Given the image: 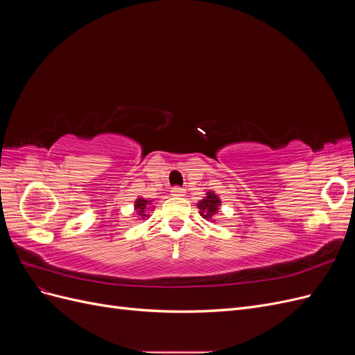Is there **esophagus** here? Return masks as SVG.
Wrapping results in <instances>:
<instances>
[{"mask_svg":"<svg viewBox=\"0 0 355 355\" xmlns=\"http://www.w3.org/2000/svg\"><path fill=\"white\" fill-rule=\"evenodd\" d=\"M171 196H176V197L185 196V189L180 188V187H173V188H171Z\"/></svg>","mask_w":355,"mask_h":355,"instance_id":"1","label":"esophagus"}]
</instances>
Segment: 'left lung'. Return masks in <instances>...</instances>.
Returning <instances> with one entry per match:
<instances>
[{
	"instance_id": "left-lung-1",
	"label": "left lung",
	"mask_w": 355,
	"mask_h": 355,
	"mask_svg": "<svg viewBox=\"0 0 355 355\" xmlns=\"http://www.w3.org/2000/svg\"><path fill=\"white\" fill-rule=\"evenodd\" d=\"M219 207H220V200L216 194H213V192H207V196L198 202L201 216L206 220H211V222H214V218L218 216Z\"/></svg>"
}]
</instances>
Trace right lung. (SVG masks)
<instances>
[{
  "instance_id": "add662e5",
  "label": "right lung",
  "mask_w": 355,
  "mask_h": 355,
  "mask_svg": "<svg viewBox=\"0 0 355 355\" xmlns=\"http://www.w3.org/2000/svg\"><path fill=\"white\" fill-rule=\"evenodd\" d=\"M149 202L148 200H145V198H137L136 200V202H135V209H136V214L141 219H145V218H148V214H146V209H148V206H149Z\"/></svg>"
}]
</instances>
